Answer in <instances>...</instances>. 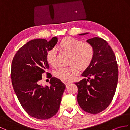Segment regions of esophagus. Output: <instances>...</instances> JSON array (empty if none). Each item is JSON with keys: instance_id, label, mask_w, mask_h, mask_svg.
Wrapping results in <instances>:
<instances>
[{"instance_id": "34e87169", "label": "esophagus", "mask_w": 130, "mask_h": 130, "mask_svg": "<svg viewBox=\"0 0 130 130\" xmlns=\"http://www.w3.org/2000/svg\"><path fill=\"white\" fill-rule=\"evenodd\" d=\"M65 86H66V87H68L69 85L70 84V82H67V83H65Z\"/></svg>"}]
</instances>
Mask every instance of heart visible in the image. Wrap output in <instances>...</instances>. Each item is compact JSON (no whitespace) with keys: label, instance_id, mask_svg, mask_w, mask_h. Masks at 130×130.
Wrapping results in <instances>:
<instances>
[{"label":"heart","instance_id":"heart-1","mask_svg":"<svg viewBox=\"0 0 130 130\" xmlns=\"http://www.w3.org/2000/svg\"><path fill=\"white\" fill-rule=\"evenodd\" d=\"M58 47L70 54L69 63L67 67H61L55 73L57 78L63 81H71L79 73V68L82 70L86 69L92 63L95 51L93 46L88 42H83L74 37L63 38L59 42ZM46 59L52 67L57 65L56 52L55 49L50 50L47 52Z\"/></svg>","mask_w":130,"mask_h":130}]
</instances>
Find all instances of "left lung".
I'll list each match as a JSON object with an SVG mask.
<instances>
[{"label": "left lung", "instance_id": "8db88e82", "mask_svg": "<svg viewBox=\"0 0 130 130\" xmlns=\"http://www.w3.org/2000/svg\"><path fill=\"white\" fill-rule=\"evenodd\" d=\"M87 41L93 46L95 54L92 63L82 74L85 78L75 83L78 88L77 100L84 111L97 114L106 109L113 98L118 65L113 51L104 40L96 37Z\"/></svg>", "mask_w": 130, "mask_h": 130}]
</instances>
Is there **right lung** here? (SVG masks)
<instances>
[{"label": "right lung", "mask_w": 130, "mask_h": 130, "mask_svg": "<svg viewBox=\"0 0 130 130\" xmlns=\"http://www.w3.org/2000/svg\"><path fill=\"white\" fill-rule=\"evenodd\" d=\"M57 42L53 37L48 42L38 38L29 41L19 48L13 57L10 77L14 90L24 111L37 119L47 120L57 113L65 85L46 72L49 69L47 52ZM46 72L50 78V87L40 84Z\"/></svg>", "instance_id": "right-lung-1"}]
</instances>
